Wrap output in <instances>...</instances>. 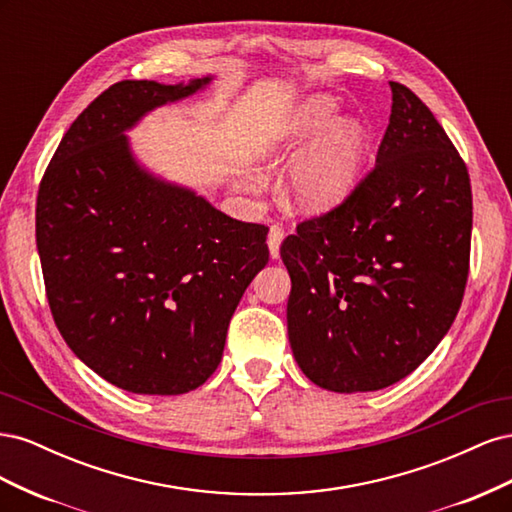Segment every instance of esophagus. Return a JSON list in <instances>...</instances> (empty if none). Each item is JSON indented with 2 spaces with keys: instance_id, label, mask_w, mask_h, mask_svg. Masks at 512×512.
<instances>
[{
  "instance_id": "1",
  "label": "esophagus",
  "mask_w": 512,
  "mask_h": 512,
  "mask_svg": "<svg viewBox=\"0 0 512 512\" xmlns=\"http://www.w3.org/2000/svg\"><path fill=\"white\" fill-rule=\"evenodd\" d=\"M282 241H284V228L280 224H273L269 228V237H267L271 258H280V245H282Z\"/></svg>"
}]
</instances>
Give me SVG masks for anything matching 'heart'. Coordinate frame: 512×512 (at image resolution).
<instances>
[{
  "mask_svg": "<svg viewBox=\"0 0 512 512\" xmlns=\"http://www.w3.org/2000/svg\"><path fill=\"white\" fill-rule=\"evenodd\" d=\"M369 134L361 121L339 119L327 96L294 106L267 145V158L284 162L297 156L282 183V198L301 213L329 211L361 183Z\"/></svg>",
  "mask_w": 512,
  "mask_h": 512,
  "instance_id": "obj_1",
  "label": "heart"
}]
</instances>
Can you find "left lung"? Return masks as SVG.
<instances>
[{
  "label": "left lung",
  "mask_w": 512,
  "mask_h": 512,
  "mask_svg": "<svg viewBox=\"0 0 512 512\" xmlns=\"http://www.w3.org/2000/svg\"><path fill=\"white\" fill-rule=\"evenodd\" d=\"M391 91L374 170L280 247L292 354L335 393L412 374L451 329L468 280V168L429 108L406 85Z\"/></svg>",
  "instance_id": "obj_1"
}]
</instances>
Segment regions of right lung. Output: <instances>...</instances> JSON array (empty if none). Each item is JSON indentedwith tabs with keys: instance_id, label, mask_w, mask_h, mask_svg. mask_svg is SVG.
Segmentation results:
<instances>
[{
	"instance_id": "1",
	"label": "right lung",
	"mask_w": 512,
	"mask_h": 512,
	"mask_svg": "<svg viewBox=\"0 0 512 512\" xmlns=\"http://www.w3.org/2000/svg\"><path fill=\"white\" fill-rule=\"evenodd\" d=\"M211 81L111 85L74 119L38 190L36 243L57 329L89 369L138 395L188 393L218 369L228 322L269 262L267 226L149 173L126 136Z\"/></svg>"
}]
</instances>
